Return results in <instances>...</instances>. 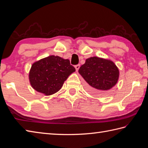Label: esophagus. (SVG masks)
I'll list each match as a JSON object with an SVG mask.
<instances>
[{"instance_id": "34e87169", "label": "esophagus", "mask_w": 148, "mask_h": 148, "mask_svg": "<svg viewBox=\"0 0 148 148\" xmlns=\"http://www.w3.org/2000/svg\"><path fill=\"white\" fill-rule=\"evenodd\" d=\"M79 67H80V64H77V65H75V68H76V71H77L78 70H79Z\"/></svg>"}]
</instances>
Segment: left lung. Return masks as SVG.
<instances>
[{"label": "left lung", "mask_w": 148, "mask_h": 148, "mask_svg": "<svg viewBox=\"0 0 148 148\" xmlns=\"http://www.w3.org/2000/svg\"><path fill=\"white\" fill-rule=\"evenodd\" d=\"M78 72L86 81L90 92L98 95L108 94L117 83L119 74L114 62L97 56L86 59Z\"/></svg>", "instance_id": "8db88e82"}]
</instances>
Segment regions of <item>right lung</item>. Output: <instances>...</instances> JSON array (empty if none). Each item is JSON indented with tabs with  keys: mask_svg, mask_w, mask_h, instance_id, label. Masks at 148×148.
<instances>
[{
	"mask_svg": "<svg viewBox=\"0 0 148 148\" xmlns=\"http://www.w3.org/2000/svg\"><path fill=\"white\" fill-rule=\"evenodd\" d=\"M75 71L69 60L51 55L32 64L29 75L30 83L37 92L51 95L62 88L64 81Z\"/></svg>",
	"mask_w": 148,
	"mask_h": 148,
	"instance_id": "add662e5",
	"label": "right lung"
}]
</instances>
